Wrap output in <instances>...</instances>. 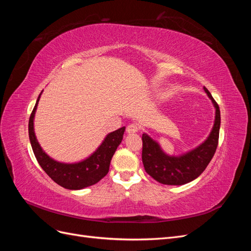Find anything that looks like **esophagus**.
<instances>
[{
    "label": "esophagus",
    "mask_w": 251,
    "mask_h": 251,
    "mask_svg": "<svg viewBox=\"0 0 251 251\" xmlns=\"http://www.w3.org/2000/svg\"><path fill=\"white\" fill-rule=\"evenodd\" d=\"M139 131V126L135 124L128 125L126 127V133L127 134H133V133H137Z\"/></svg>",
    "instance_id": "obj_1"
}]
</instances>
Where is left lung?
Listing matches in <instances>:
<instances>
[{
	"label": "left lung",
	"mask_w": 251,
	"mask_h": 251,
	"mask_svg": "<svg viewBox=\"0 0 251 251\" xmlns=\"http://www.w3.org/2000/svg\"><path fill=\"white\" fill-rule=\"evenodd\" d=\"M215 107V121L208 137L198 147L179 156H171L161 149L160 144L142 134V162L146 172L159 183L166 185H183L188 183L206 169L214 157L219 141L221 115L218 103L209 91L203 88Z\"/></svg>",
	"instance_id": "obj_1"
}]
</instances>
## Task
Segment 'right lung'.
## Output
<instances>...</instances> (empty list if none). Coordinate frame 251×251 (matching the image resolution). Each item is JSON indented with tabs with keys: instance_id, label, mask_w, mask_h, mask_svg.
I'll use <instances>...</instances> for the list:
<instances>
[{
	"instance_id": "add662e5",
	"label": "right lung",
	"mask_w": 251,
	"mask_h": 251,
	"mask_svg": "<svg viewBox=\"0 0 251 251\" xmlns=\"http://www.w3.org/2000/svg\"><path fill=\"white\" fill-rule=\"evenodd\" d=\"M42 93L43 91L37 97L28 126L30 143L37 162L55 183L67 189L78 191L97 183L108 174L112 157L123 140L126 126L109 133L96 151L83 160L74 163L59 162L42 149L34 133V116Z\"/></svg>"
}]
</instances>
